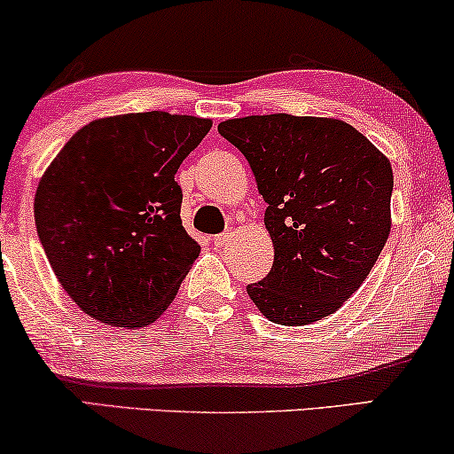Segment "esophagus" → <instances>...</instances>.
<instances>
[{
	"mask_svg": "<svg viewBox=\"0 0 454 454\" xmlns=\"http://www.w3.org/2000/svg\"><path fill=\"white\" fill-rule=\"evenodd\" d=\"M213 241H215V246H216V248H225V246H227V241H229V233L215 235Z\"/></svg>",
	"mask_w": 454,
	"mask_h": 454,
	"instance_id": "1",
	"label": "esophagus"
}]
</instances>
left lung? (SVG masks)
<instances>
[{
	"label": "left lung",
	"instance_id": "1",
	"mask_svg": "<svg viewBox=\"0 0 454 454\" xmlns=\"http://www.w3.org/2000/svg\"><path fill=\"white\" fill-rule=\"evenodd\" d=\"M219 133L248 160L275 261L246 287L279 325H309L355 294L392 227L390 160L348 122L323 116L231 119Z\"/></svg>",
	"mask_w": 454,
	"mask_h": 454
}]
</instances>
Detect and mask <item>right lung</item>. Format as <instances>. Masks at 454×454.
Segmentation results:
<instances>
[{
	"mask_svg": "<svg viewBox=\"0 0 454 454\" xmlns=\"http://www.w3.org/2000/svg\"><path fill=\"white\" fill-rule=\"evenodd\" d=\"M210 127L162 110L106 116L79 129L41 175V246L91 319L144 327L175 300L200 254L181 225L175 173Z\"/></svg>",
	"mask_w": 454,
	"mask_h": 454,
	"instance_id": "obj_1",
	"label": "right lung"
}]
</instances>
